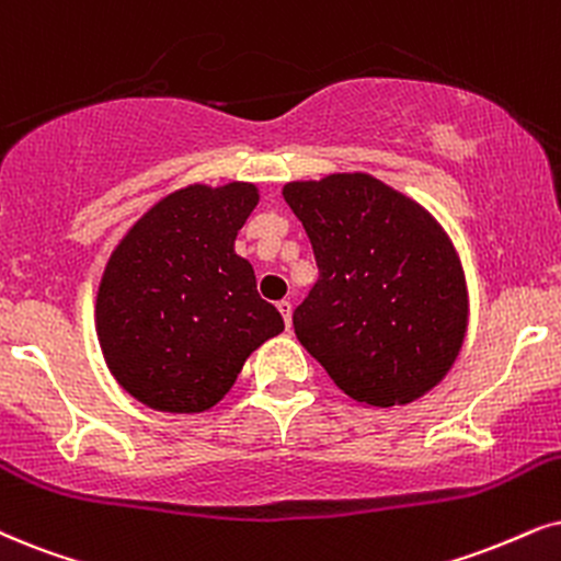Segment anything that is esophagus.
<instances>
[{
	"mask_svg": "<svg viewBox=\"0 0 561 561\" xmlns=\"http://www.w3.org/2000/svg\"><path fill=\"white\" fill-rule=\"evenodd\" d=\"M276 308H279L282 318H285V325L289 329V325H293V302H289V300H279V302H276Z\"/></svg>",
	"mask_w": 561,
	"mask_h": 561,
	"instance_id": "1",
	"label": "esophagus"
}]
</instances>
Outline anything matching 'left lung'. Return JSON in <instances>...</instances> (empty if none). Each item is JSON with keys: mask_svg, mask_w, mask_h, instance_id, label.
Wrapping results in <instances>:
<instances>
[{"mask_svg": "<svg viewBox=\"0 0 561 561\" xmlns=\"http://www.w3.org/2000/svg\"><path fill=\"white\" fill-rule=\"evenodd\" d=\"M282 194L318 264V282L293 313L300 344L367 407L435 388L469 321L463 268L445 230L365 173L295 181Z\"/></svg>", "mask_w": 561, "mask_h": 561, "instance_id": "1", "label": "left lung"}]
</instances>
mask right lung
<instances>
[{"label": "right lung", "instance_id": "right-lung-1", "mask_svg": "<svg viewBox=\"0 0 561 561\" xmlns=\"http://www.w3.org/2000/svg\"><path fill=\"white\" fill-rule=\"evenodd\" d=\"M259 204L253 183L188 186L126 232L98 289L95 325L113 378L150 409L194 414L230 391L248 354L285 331L236 253Z\"/></svg>", "mask_w": 561, "mask_h": 561}]
</instances>
